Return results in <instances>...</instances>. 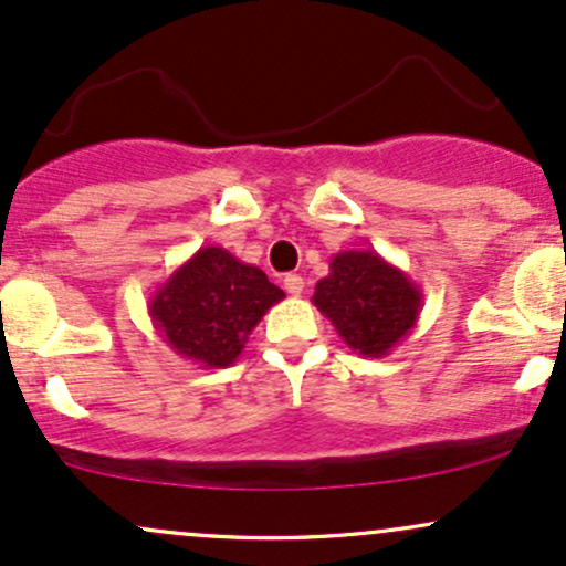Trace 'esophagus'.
Returning a JSON list of instances; mask_svg holds the SVG:
<instances>
[{
	"mask_svg": "<svg viewBox=\"0 0 566 566\" xmlns=\"http://www.w3.org/2000/svg\"><path fill=\"white\" fill-rule=\"evenodd\" d=\"M303 276H297V274H287L284 276V290L290 292V295H301L303 292Z\"/></svg>",
	"mask_w": 566,
	"mask_h": 566,
	"instance_id": "34e87169",
	"label": "esophagus"
}]
</instances>
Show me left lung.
<instances>
[{"instance_id": "8db88e82", "label": "left lung", "mask_w": 566, "mask_h": 566, "mask_svg": "<svg viewBox=\"0 0 566 566\" xmlns=\"http://www.w3.org/2000/svg\"><path fill=\"white\" fill-rule=\"evenodd\" d=\"M311 301L350 350L373 359L391 354L423 311L418 284L375 250L333 255L329 274L316 282Z\"/></svg>"}]
</instances>
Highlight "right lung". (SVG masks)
<instances>
[{
	"mask_svg": "<svg viewBox=\"0 0 566 566\" xmlns=\"http://www.w3.org/2000/svg\"><path fill=\"white\" fill-rule=\"evenodd\" d=\"M284 292L223 247H199L148 297V316L175 354L205 369L231 367Z\"/></svg>",
	"mask_w": 566,
	"mask_h": 566,
	"instance_id": "right-lung-1",
	"label": "right lung"
}]
</instances>
